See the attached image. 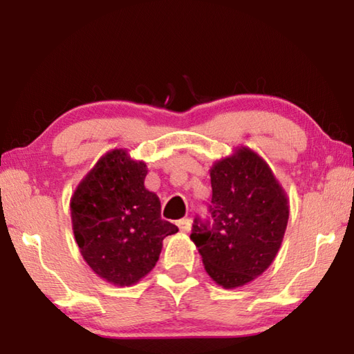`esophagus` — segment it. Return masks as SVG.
<instances>
[{
    "instance_id": "obj_1",
    "label": "esophagus",
    "mask_w": 354,
    "mask_h": 354,
    "mask_svg": "<svg viewBox=\"0 0 354 354\" xmlns=\"http://www.w3.org/2000/svg\"><path fill=\"white\" fill-rule=\"evenodd\" d=\"M178 226L181 232H189L190 227H192V221L189 218H181L178 221Z\"/></svg>"
}]
</instances>
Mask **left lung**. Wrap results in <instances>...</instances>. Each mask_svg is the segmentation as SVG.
I'll list each match as a JSON object with an SVG mask.
<instances>
[{
	"label": "left lung",
	"instance_id": "left-lung-1",
	"mask_svg": "<svg viewBox=\"0 0 354 354\" xmlns=\"http://www.w3.org/2000/svg\"><path fill=\"white\" fill-rule=\"evenodd\" d=\"M211 184V221L195 218L190 239L209 277L234 289L270 267L287 227L289 200L266 160L245 147L212 165Z\"/></svg>",
	"mask_w": 354,
	"mask_h": 354
}]
</instances>
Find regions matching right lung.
Here are the masks:
<instances>
[{"instance_id":"1","label":"right lung","mask_w":354,"mask_h":354,"mask_svg":"<svg viewBox=\"0 0 354 354\" xmlns=\"http://www.w3.org/2000/svg\"><path fill=\"white\" fill-rule=\"evenodd\" d=\"M147 164L127 149L106 153L70 201L77 247L88 267L115 286H131L153 270L162 241L178 226L160 218V201L145 189Z\"/></svg>"}]
</instances>
